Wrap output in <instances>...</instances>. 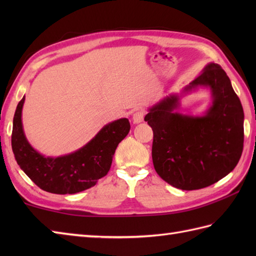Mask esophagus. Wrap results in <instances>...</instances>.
<instances>
[{"instance_id": "34e87169", "label": "esophagus", "mask_w": 256, "mask_h": 256, "mask_svg": "<svg viewBox=\"0 0 256 256\" xmlns=\"http://www.w3.org/2000/svg\"><path fill=\"white\" fill-rule=\"evenodd\" d=\"M143 120H144V112L143 111L134 112L133 116H132V121L134 124H138L140 122H143Z\"/></svg>"}]
</instances>
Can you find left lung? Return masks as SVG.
Wrapping results in <instances>:
<instances>
[{"label":"left lung","instance_id":"obj_1","mask_svg":"<svg viewBox=\"0 0 256 256\" xmlns=\"http://www.w3.org/2000/svg\"><path fill=\"white\" fill-rule=\"evenodd\" d=\"M208 88L212 106L204 116L176 111L182 94ZM145 121L153 130L152 157L156 172L182 190L208 187L231 172L240 160L244 142V112L231 81L220 64L210 62L184 88L148 108Z\"/></svg>","mask_w":256,"mask_h":256}]
</instances>
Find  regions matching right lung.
<instances>
[{
	"instance_id": "right-lung-1",
	"label": "right lung",
	"mask_w": 256,
	"mask_h": 256,
	"mask_svg": "<svg viewBox=\"0 0 256 256\" xmlns=\"http://www.w3.org/2000/svg\"><path fill=\"white\" fill-rule=\"evenodd\" d=\"M25 96L14 114L12 150L20 170L40 189L58 194H77L94 187L110 170L118 143L131 128L128 118H118L104 125L90 142L78 150L64 156L46 157L32 148L23 123Z\"/></svg>"
}]
</instances>
